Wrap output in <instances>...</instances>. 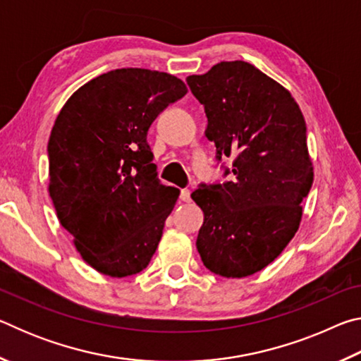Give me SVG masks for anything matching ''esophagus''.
Wrapping results in <instances>:
<instances>
[{"instance_id":"1","label":"esophagus","mask_w":361,"mask_h":361,"mask_svg":"<svg viewBox=\"0 0 361 361\" xmlns=\"http://www.w3.org/2000/svg\"><path fill=\"white\" fill-rule=\"evenodd\" d=\"M180 199L183 202H189V200H191V191H189V189H181Z\"/></svg>"}]
</instances>
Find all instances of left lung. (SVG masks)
Listing matches in <instances>:
<instances>
[{"label": "left lung", "mask_w": 361, "mask_h": 361, "mask_svg": "<svg viewBox=\"0 0 361 361\" xmlns=\"http://www.w3.org/2000/svg\"><path fill=\"white\" fill-rule=\"evenodd\" d=\"M186 81L204 105L216 159H234L231 181L191 194L204 212L197 252L213 274L253 276L283 252L301 223L314 181L304 116L282 84L242 60Z\"/></svg>", "instance_id": "8db88e82"}]
</instances>
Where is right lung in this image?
I'll use <instances>...</instances> for the list:
<instances>
[{"mask_svg":"<svg viewBox=\"0 0 361 361\" xmlns=\"http://www.w3.org/2000/svg\"><path fill=\"white\" fill-rule=\"evenodd\" d=\"M188 92L176 76L108 71L81 85L54 122L49 195L79 255L109 277L149 264L180 191L157 180L148 130Z\"/></svg>","mask_w":361,"mask_h":361,"instance_id":"obj_1","label":"right lung"}]
</instances>
